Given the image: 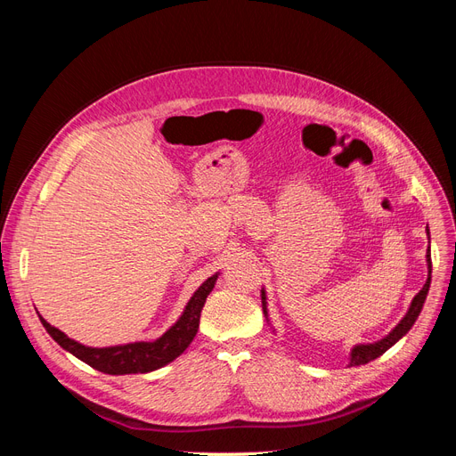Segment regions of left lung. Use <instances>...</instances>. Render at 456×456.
<instances>
[{
  "label": "left lung",
  "instance_id": "obj_1",
  "mask_svg": "<svg viewBox=\"0 0 456 456\" xmlns=\"http://www.w3.org/2000/svg\"><path fill=\"white\" fill-rule=\"evenodd\" d=\"M426 233H428V236H430V232H428V228H426ZM426 265H428V280H426V283H424V287L420 289V291L415 295V298H412L407 314L403 315V320L399 322L384 338H380V340H377V342H370V344H355V346H354L352 352H350V363H348V367L365 365V363H369V362H372V360H377V357H380L386 350H390L399 338H403V337L409 333V329H411L412 325H415L419 314L422 312L426 295H428V291H430V281H432V256H430V247H428V253H426ZM260 297H262V312H265L266 320H268V306H266L268 302H266V291H265V287H262ZM268 322H270V320H268Z\"/></svg>",
  "mask_w": 456,
  "mask_h": 456
}]
</instances>
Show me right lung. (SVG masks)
Returning a JSON list of instances; mask_svg holds the SVG:
<instances>
[{
  "label": "right lung",
  "instance_id": "1",
  "mask_svg": "<svg viewBox=\"0 0 456 456\" xmlns=\"http://www.w3.org/2000/svg\"><path fill=\"white\" fill-rule=\"evenodd\" d=\"M216 278L218 273L207 278L198 287V291L191 295L176 323L165 330L159 338L151 342H129L108 348H91L68 338L62 330L49 325L41 315L39 322L59 346H62L66 352H70L77 360L86 362L96 370L106 372V375H136V372H150L176 360V357L190 346V342L194 340L200 329V315L203 305L207 297L213 291Z\"/></svg>",
  "mask_w": 456,
  "mask_h": 456
}]
</instances>
